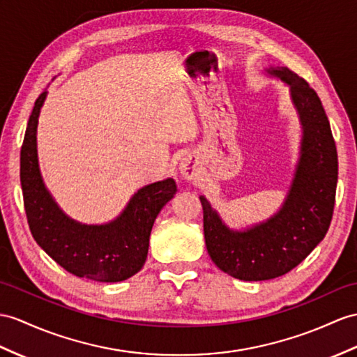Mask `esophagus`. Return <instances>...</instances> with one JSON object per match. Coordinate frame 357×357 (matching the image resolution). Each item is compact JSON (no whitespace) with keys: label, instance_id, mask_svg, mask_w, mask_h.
Instances as JSON below:
<instances>
[{"label":"esophagus","instance_id":"esophagus-1","mask_svg":"<svg viewBox=\"0 0 357 357\" xmlns=\"http://www.w3.org/2000/svg\"><path fill=\"white\" fill-rule=\"evenodd\" d=\"M178 169L181 172V176H183V178H186V180H194L198 176L197 163L192 158L181 159V162L178 165Z\"/></svg>","mask_w":357,"mask_h":357}]
</instances>
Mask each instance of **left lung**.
<instances>
[{
	"label": "left lung",
	"mask_w": 357,
	"mask_h": 357,
	"mask_svg": "<svg viewBox=\"0 0 357 357\" xmlns=\"http://www.w3.org/2000/svg\"><path fill=\"white\" fill-rule=\"evenodd\" d=\"M291 88L303 128L301 153L282 208L247 230H230L202 195L207 253L221 271L245 282L289 273L324 239L333 216L337 153L332 128L317 92L288 68H269Z\"/></svg>",
	"instance_id": "1"
}]
</instances>
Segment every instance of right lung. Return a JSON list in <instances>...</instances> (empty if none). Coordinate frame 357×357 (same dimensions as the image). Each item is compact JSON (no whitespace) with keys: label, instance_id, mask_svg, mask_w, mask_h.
<instances>
[{"label":"right lung","instance_id":"add662e5","mask_svg":"<svg viewBox=\"0 0 357 357\" xmlns=\"http://www.w3.org/2000/svg\"><path fill=\"white\" fill-rule=\"evenodd\" d=\"M45 97L43 91L34 102L21 149V186L30 231L68 273L95 282H123L144 266L154 220L176 194V181L167 178L139 189L123 213L107 224L71 220L50 195L39 171L36 132Z\"/></svg>","mask_w":357,"mask_h":357}]
</instances>
